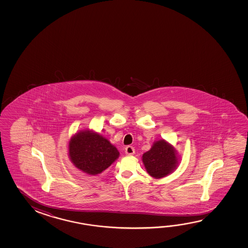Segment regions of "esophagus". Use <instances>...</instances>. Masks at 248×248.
Wrapping results in <instances>:
<instances>
[{"label": "esophagus", "mask_w": 248, "mask_h": 248, "mask_svg": "<svg viewBox=\"0 0 248 248\" xmlns=\"http://www.w3.org/2000/svg\"><path fill=\"white\" fill-rule=\"evenodd\" d=\"M135 149L134 147L132 146H127L125 148V154L128 155H134Z\"/></svg>", "instance_id": "34e87169"}]
</instances>
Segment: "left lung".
Returning <instances> with one entry per match:
<instances>
[{"label": "left lung", "mask_w": 248, "mask_h": 248, "mask_svg": "<svg viewBox=\"0 0 248 248\" xmlns=\"http://www.w3.org/2000/svg\"><path fill=\"white\" fill-rule=\"evenodd\" d=\"M142 160L148 174L155 179L173 173L179 163L177 151L164 139L155 141L151 149L142 155Z\"/></svg>", "instance_id": "1"}]
</instances>
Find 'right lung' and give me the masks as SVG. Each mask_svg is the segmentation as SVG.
<instances>
[{
  "mask_svg": "<svg viewBox=\"0 0 248 248\" xmlns=\"http://www.w3.org/2000/svg\"><path fill=\"white\" fill-rule=\"evenodd\" d=\"M68 155L74 166L85 174L98 175L118 158L119 152L107 138L89 129L73 135Z\"/></svg>",
  "mask_w": 248,
  "mask_h": 248,
  "instance_id": "1",
  "label": "right lung"
}]
</instances>
